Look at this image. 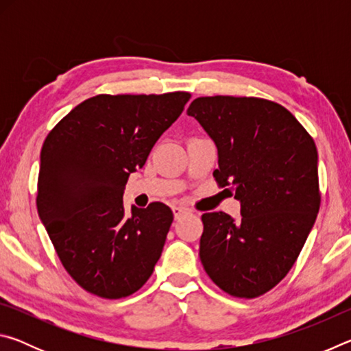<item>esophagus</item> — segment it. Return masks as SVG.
<instances>
[{
	"mask_svg": "<svg viewBox=\"0 0 351 351\" xmlns=\"http://www.w3.org/2000/svg\"><path fill=\"white\" fill-rule=\"evenodd\" d=\"M171 212H173V217H175V219L181 218L182 215H186V213H189V210L186 209V207H180V206L171 207Z\"/></svg>",
	"mask_w": 351,
	"mask_h": 351,
	"instance_id": "1",
	"label": "esophagus"
}]
</instances>
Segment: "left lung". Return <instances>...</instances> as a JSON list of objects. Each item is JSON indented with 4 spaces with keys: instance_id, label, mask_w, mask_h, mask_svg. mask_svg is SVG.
Masks as SVG:
<instances>
[{
    "instance_id": "left-lung-1",
    "label": "left lung",
    "mask_w": 351,
    "mask_h": 351,
    "mask_svg": "<svg viewBox=\"0 0 351 351\" xmlns=\"http://www.w3.org/2000/svg\"><path fill=\"white\" fill-rule=\"evenodd\" d=\"M187 114L215 142L219 187L241 204L239 221L204 213L199 258L224 293L254 299L293 268L316 221L317 148L282 105L258 97H198Z\"/></svg>"
}]
</instances>
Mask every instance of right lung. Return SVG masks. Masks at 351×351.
Here are the masks:
<instances>
[{
  "instance_id": "right-lung-1",
  "label": "right lung",
  "mask_w": 351,
  "mask_h": 351,
  "mask_svg": "<svg viewBox=\"0 0 351 351\" xmlns=\"http://www.w3.org/2000/svg\"><path fill=\"white\" fill-rule=\"evenodd\" d=\"M184 91L99 94L71 110L45 139L37 209L64 269L88 293L121 299L153 274L173 221L162 203L123 209L130 173L189 102Z\"/></svg>"
}]
</instances>
